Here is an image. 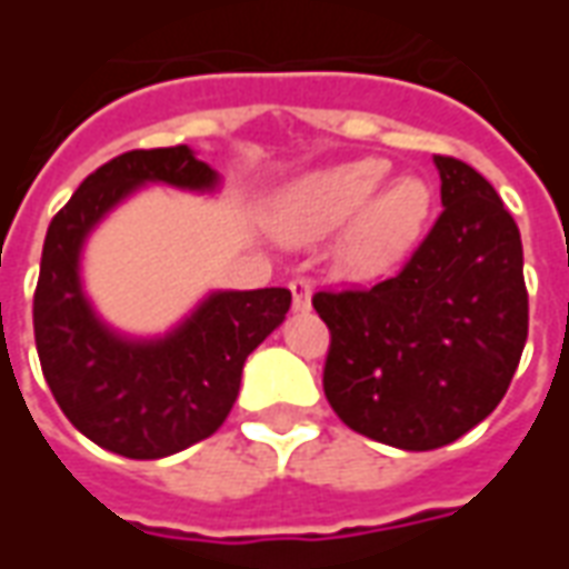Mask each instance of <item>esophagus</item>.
Returning <instances> with one entry per match:
<instances>
[{
    "mask_svg": "<svg viewBox=\"0 0 569 569\" xmlns=\"http://www.w3.org/2000/svg\"><path fill=\"white\" fill-rule=\"evenodd\" d=\"M289 289H292V308L310 310V296H313V286H310V280L296 277V280H289Z\"/></svg>",
    "mask_w": 569,
    "mask_h": 569,
    "instance_id": "1",
    "label": "esophagus"
}]
</instances>
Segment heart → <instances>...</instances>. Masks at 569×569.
Segmentation results:
<instances>
[{"label": "heart", "instance_id": "heart-1", "mask_svg": "<svg viewBox=\"0 0 569 569\" xmlns=\"http://www.w3.org/2000/svg\"><path fill=\"white\" fill-rule=\"evenodd\" d=\"M390 163L357 158L332 163L283 188L268 212L277 237L301 243L346 224L335 243V268L350 280L390 271L427 224L432 191L418 176L383 182Z\"/></svg>", "mask_w": 569, "mask_h": 569}]
</instances>
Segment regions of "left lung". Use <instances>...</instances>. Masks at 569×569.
<instances>
[{
    "label": "left lung",
    "instance_id": "obj_1",
    "mask_svg": "<svg viewBox=\"0 0 569 569\" xmlns=\"http://www.w3.org/2000/svg\"><path fill=\"white\" fill-rule=\"evenodd\" d=\"M441 216L406 268L371 289L317 292L335 415L383 445L432 451L481 423L527 341L518 224L485 176L436 154Z\"/></svg>",
    "mask_w": 569,
    "mask_h": 569
}]
</instances>
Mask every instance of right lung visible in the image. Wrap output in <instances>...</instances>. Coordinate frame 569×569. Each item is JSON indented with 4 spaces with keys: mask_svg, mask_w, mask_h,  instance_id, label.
I'll use <instances>...</instances> for the list:
<instances>
[{
    "mask_svg": "<svg viewBox=\"0 0 569 569\" xmlns=\"http://www.w3.org/2000/svg\"><path fill=\"white\" fill-rule=\"evenodd\" d=\"M212 191L219 173L188 146L137 149L97 167L44 234L32 329L42 375L69 423L100 448L158 460L222 427L243 362L286 320L292 292H212L163 338L109 329L81 289V247L137 188Z\"/></svg>",
    "mask_w": 569,
    "mask_h": 569,
    "instance_id": "1",
    "label": "right lung"
}]
</instances>
